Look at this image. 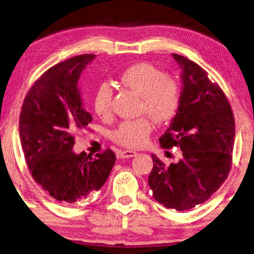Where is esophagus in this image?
I'll list each match as a JSON object with an SVG mask.
<instances>
[{
	"instance_id": "obj_1",
	"label": "esophagus",
	"mask_w": 254,
	"mask_h": 254,
	"mask_svg": "<svg viewBox=\"0 0 254 254\" xmlns=\"http://www.w3.org/2000/svg\"><path fill=\"white\" fill-rule=\"evenodd\" d=\"M137 155V152L136 151H130V150H126V151H122L118 156L121 157V159H130V157H133Z\"/></svg>"
}]
</instances>
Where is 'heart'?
<instances>
[{"mask_svg": "<svg viewBox=\"0 0 254 254\" xmlns=\"http://www.w3.org/2000/svg\"><path fill=\"white\" fill-rule=\"evenodd\" d=\"M121 83L141 97L140 111L156 123H166L176 115L180 105L179 84L168 78L165 72L148 63L132 65L123 72ZM113 87L103 82L98 87L93 98V109L102 118L112 114ZM152 124L146 118L122 123L113 134L117 143L128 148H140L148 141Z\"/></svg>", "mask_w": 254, "mask_h": 254, "instance_id": "heart-1", "label": "heart"}]
</instances>
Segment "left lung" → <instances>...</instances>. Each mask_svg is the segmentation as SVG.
<instances>
[{"instance_id":"8db88e82","label":"left lung","mask_w":254,"mask_h":254,"mask_svg":"<svg viewBox=\"0 0 254 254\" xmlns=\"http://www.w3.org/2000/svg\"><path fill=\"white\" fill-rule=\"evenodd\" d=\"M182 70V99L163 149L179 145L183 157L165 166L155 154L149 186L167 208L187 211L203 203L227 178L232 166L235 120L226 95L206 71L183 55L172 54Z\"/></svg>"}]
</instances>
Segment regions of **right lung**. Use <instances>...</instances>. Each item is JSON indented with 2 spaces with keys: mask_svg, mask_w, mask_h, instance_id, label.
Here are the masks:
<instances>
[{
  "mask_svg": "<svg viewBox=\"0 0 254 254\" xmlns=\"http://www.w3.org/2000/svg\"><path fill=\"white\" fill-rule=\"evenodd\" d=\"M94 58L79 55L51 67L27 93L20 112V143L33 179L68 206L102 188L116 161L110 149L95 157L72 149L78 131L92 121L78 80Z\"/></svg>",
  "mask_w": 254,
  "mask_h": 254,
  "instance_id": "1",
  "label": "right lung"
}]
</instances>
